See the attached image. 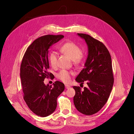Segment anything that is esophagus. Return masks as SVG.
Here are the masks:
<instances>
[{
	"label": "esophagus",
	"mask_w": 134,
	"mask_h": 134,
	"mask_svg": "<svg viewBox=\"0 0 134 134\" xmlns=\"http://www.w3.org/2000/svg\"><path fill=\"white\" fill-rule=\"evenodd\" d=\"M65 87H66V88H69V87H70V86L69 85H65Z\"/></svg>",
	"instance_id": "esophagus-1"
}]
</instances>
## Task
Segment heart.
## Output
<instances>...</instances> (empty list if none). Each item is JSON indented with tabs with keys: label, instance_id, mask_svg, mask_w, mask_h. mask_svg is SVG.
<instances>
[{
	"label": "heart",
	"instance_id": "1",
	"mask_svg": "<svg viewBox=\"0 0 134 134\" xmlns=\"http://www.w3.org/2000/svg\"><path fill=\"white\" fill-rule=\"evenodd\" d=\"M60 51L71 59L73 60L75 63H79L82 59L83 55L80 47L72 42H66L60 47ZM48 59L49 63L52 66H55L57 62V53L54 51L51 52L49 54ZM71 73L65 69H62L58 74V78L61 81L68 82L71 79Z\"/></svg>",
	"mask_w": 134,
	"mask_h": 134
}]
</instances>
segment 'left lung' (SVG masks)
I'll list each match as a JSON object with an SVG mask.
<instances>
[{
  "instance_id": "left-lung-1",
  "label": "left lung",
  "mask_w": 134,
  "mask_h": 134,
  "mask_svg": "<svg viewBox=\"0 0 134 134\" xmlns=\"http://www.w3.org/2000/svg\"><path fill=\"white\" fill-rule=\"evenodd\" d=\"M78 35L86 42L88 56L75 80L80 84L86 81L87 87L83 90L79 86L73 87L75 91L73 102L78 111L89 116L99 111L108 100L114 81L112 61L102 42L85 34Z\"/></svg>"
}]
</instances>
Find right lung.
<instances>
[{"instance_id": "right-lung-1", "label": "right lung", "mask_w": 134, "mask_h": 134, "mask_svg": "<svg viewBox=\"0 0 134 134\" xmlns=\"http://www.w3.org/2000/svg\"><path fill=\"white\" fill-rule=\"evenodd\" d=\"M64 37L62 35H47L35 40L24 55L20 68L23 98L29 108L40 117L51 115L57 107V98L65 90L62 82L45 85L46 78L52 77L48 54L49 49Z\"/></svg>"}]
</instances>
